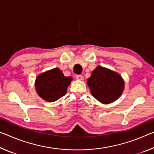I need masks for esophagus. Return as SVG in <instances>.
Returning <instances> with one entry per match:
<instances>
[{
    "label": "esophagus",
    "instance_id": "esophagus-1",
    "mask_svg": "<svg viewBox=\"0 0 154 154\" xmlns=\"http://www.w3.org/2000/svg\"><path fill=\"white\" fill-rule=\"evenodd\" d=\"M76 79L77 80H79V81H83L84 78V76H83V75H77Z\"/></svg>",
    "mask_w": 154,
    "mask_h": 154
}]
</instances>
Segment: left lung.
Returning <instances> with one entry per match:
<instances>
[{
    "mask_svg": "<svg viewBox=\"0 0 154 154\" xmlns=\"http://www.w3.org/2000/svg\"><path fill=\"white\" fill-rule=\"evenodd\" d=\"M87 84L92 96L103 104L115 101L125 88V82L121 75L101 66L92 72Z\"/></svg>",
    "mask_w": 154,
    "mask_h": 154,
    "instance_id": "1",
    "label": "left lung"
}]
</instances>
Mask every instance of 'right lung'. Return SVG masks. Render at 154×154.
<instances>
[{
	"label": "right lung",
	"instance_id": "right-lung-1",
	"mask_svg": "<svg viewBox=\"0 0 154 154\" xmlns=\"http://www.w3.org/2000/svg\"><path fill=\"white\" fill-rule=\"evenodd\" d=\"M72 80L71 77H65L62 70L55 68L38 75L35 81V90L42 99L54 102L66 94Z\"/></svg>",
	"mask_w": 154,
	"mask_h": 154
}]
</instances>
